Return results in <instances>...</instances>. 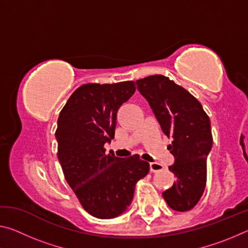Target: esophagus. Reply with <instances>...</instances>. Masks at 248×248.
Here are the masks:
<instances>
[{
	"instance_id": "esophagus-1",
	"label": "esophagus",
	"mask_w": 248,
	"mask_h": 248,
	"mask_svg": "<svg viewBox=\"0 0 248 248\" xmlns=\"http://www.w3.org/2000/svg\"><path fill=\"white\" fill-rule=\"evenodd\" d=\"M163 169H164V166L159 164V163H150V170L152 173H156V171L162 170Z\"/></svg>"
}]
</instances>
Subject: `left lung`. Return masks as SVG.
Segmentation results:
<instances>
[{"label":"left lung","mask_w":248,"mask_h":248,"mask_svg":"<svg viewBox=\"0 0 248 248\" xmlns=\"http://www.w3.org/2000/svg\"><path fill=\"white\" fill-rule=\"evenodd\" d=\"M136 83L162 131L173 139L169 150L175 163L170 170L176 180L162 195L175 211H188L199 202L207 183V155L213 142L209 116L194 95L164 75H150Z\"/></svg>","instance_id":"left-lung-1"}]
</instances>
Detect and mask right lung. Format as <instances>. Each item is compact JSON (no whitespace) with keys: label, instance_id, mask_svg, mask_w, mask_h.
Returning <instances> with one entry per match:
<instances>
[{"label":"right lung","instance_id":"right-lung-1","mask_svg":"<svg viewBox=\"0 0 248 248\" xmlns=\"http://www.w3.org/2000/svg\"><path fill=\"white\" fill-rule=\"evenodd\" d=\"M134 92L133 81L83 84L59 115L57 154L64 178L84 210L98 219L121 215L137 182L149 173L139 154L119 158L105 149L115 136L118 109Z\"/></svg>","mask_w":248,"mask_h":248}]
</instances>
